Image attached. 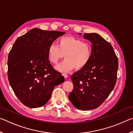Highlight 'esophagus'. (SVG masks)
I'll use <instances>...</instances> for the list:
<instances>
[{
  "mask_svg": "<svg viewBox=\"0 0 133 133\" xmlns=\"http://www.w3.org/2000/svg\"><path fill=\"white\" fill-rule=\"evenodd\" d=\"M62 75L64 76V77L65 78H68V75H67V74H65V73H63V74H62Z\"/></svg>",
  "mask_w": 133,
  "mask_h": 133,
  "instance_id": "esophagus-1",
  "label": "esophagus"
}]
</instances>
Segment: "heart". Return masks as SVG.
I'll return each mask as SVG.
<instances>
[{"instance_id":"1","label":"heart","mask_w":133,"mask_h":133,"mask_svg":"<svg viewBox=\"0 0 133 133\" xmlns=\"http://www.w3.org/2000/svg\"><path fill=\"white\" fill-rule=\"evenodd\" d=\"M48 55L49 61L55 65L62 60L64 55L65 60L56 69L62 73H69L75 68L83 69L89 64L93 56V48L89 42L67 36L58 39L57 45L53 44L49 47Z\"/></svg>"}]
</instances>
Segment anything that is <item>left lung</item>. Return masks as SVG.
Here are the masks:
<instances>
[{"instance_id":"obj_1","label":"left lung","mask_w":133,"mask_h":133,"mask_svg":"<svg viewBox=\"0 0 133 133\" xmlns=\"http://www.w3.org/2000/svg\"><path fill=\"white\" fill-rule=\"evenodd\" d=\"M81 35L82 33H78ZM91 43L93 56L89 64L71 76L73 90L69 99L76 109H96L115 86L118 62L111 44L97 33H84Z\"/></svg>"}]
</instances>
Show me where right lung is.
Masks as SVG:
<instances>
[{
	"mask_svg": "<svg viewBox=\"0 0 133 133\" xmlns=\"http://www.w3.org/2000/svg\"><path fill=\"white\" fill-rule=\"evenodd\" d=\"M65 32L34 28L18 37L8 56V79L19 100L30 108L46 104L55 85L64 82L49 62V47Z\"/></svg>",
	"mask_w": 133,
	"mask_h": 133,
	"instance_id": "right-lung-1",
	"label": "right lung"
}]
</instances>
